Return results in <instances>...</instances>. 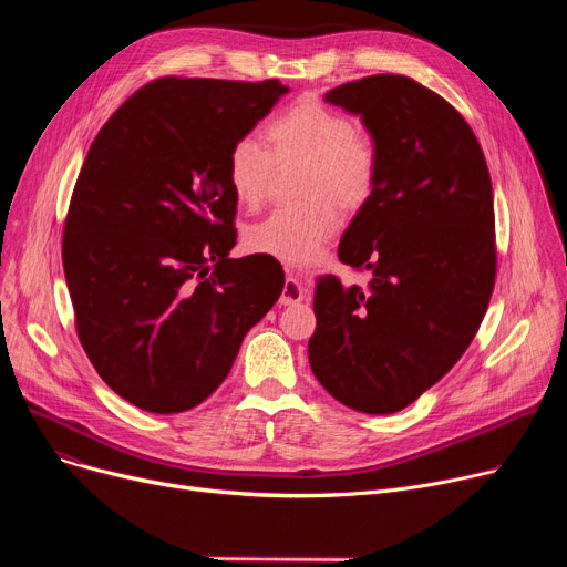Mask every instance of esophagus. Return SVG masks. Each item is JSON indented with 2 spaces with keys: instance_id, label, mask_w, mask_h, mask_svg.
Wrapping results in <instances>:
<instances>
[{
  "instance_id": "obj_1",
  "label": "esophagus",
  "mask_w": 567,
  "mask_h": 567,
  "mask_svg": "<svg viewBox=\"0 0 567 567\" xmlns=\"http://www.w3.org/2000/svg\"><path fill=\"white\" fill-rule=\"evenodd\" d=\"M306 296V289H303V282L299 278V274L293 271V268H287V280H285V287H282V293H280V303L282 306H296L301 303Z\"/></svg>"
}]
</instances>
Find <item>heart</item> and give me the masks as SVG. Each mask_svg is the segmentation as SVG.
<instances>
[{"mask_svg":"<svg viewBox=\"0 0 567 567\" xmlns=\"http://www.w3.org/2000/svg\"><path fill=\"white\" fill-rule=\"evenodd\" d=\"M306 161L308 202L280 206L250 227L248 246L282 261H306L340 225L336 196L344 206L363 204L379 176V146L372 133L321 103L303 101L266 126L257 137L236 140L227 156L229 186L238 202L257 206L268 193L274 161ZM334 196L331 198L330 195Z\"/></svg>","mask_w":567,"mask_h":567,"instance_id":"heart-1","label":"heart"}]
</instances>
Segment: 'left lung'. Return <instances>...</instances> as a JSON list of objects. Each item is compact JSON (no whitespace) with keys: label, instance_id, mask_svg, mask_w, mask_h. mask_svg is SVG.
<instances>
[{"label":"left lung","instance_id":"1","mask_svg":"<svg viewBox=\"0 0 567 567\" xmlns=\"http://www.w3.org/2000/svg\"><path fill=\"white\" fill-rule=\"evenodd\" d=\"M379 146V176L340 238L368 287L321 276L308 342L317 381L361 413L419 400L471 344L496 278L492 178L464 116L404 75L331 89Z\"/></svg>","mask_w":567,"mask_h":567}]
</instances>
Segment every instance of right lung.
I'll return each instance as SVG.
<instances>
[{"instance_id":"obj_1","label":"right lung","mask_w":567,"mask_h":567,"mask_svg":"<svg viewBox=\"0 0 567 567\" xmlns=\"http://www.w3.org/2000/svg\"><path fill=\"white\" fill-rule=\"evenodd\" d=\"M287 92L280 80L161 78L89 146L62 244L75 329L101 379L144 411L204 402L280 299L276 257H229L227 156Z\"/></svg>"}]
</instances>
